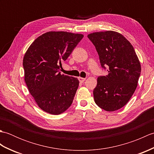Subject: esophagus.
Wrapping results in <instances>:
<instances>
[{
	"label": "esophagus",
	"mask_w": 154,
	"mask_h": 154,
	"mask_svg": "<svg viewBox=\"0 0 154 154\" xmlns=\"http://www.w3.org/2000/svg\"><path fill=\"white\" fill-rule=\"evenodd\" d=\"M86 80L85 78H83V77H79V81H80L81 83H83Z\"/></svg>",
	"instance_id": "obj_1"
}]
</instances>
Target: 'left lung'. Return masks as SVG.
<instances>
[{
  "instance_id": "left-lung-1",
  "label": "left lung",
  "mask_w": 154,
  "mask_h": 154,
  "mask_svg": "<svg viewBox=\"0 0 154 154\" xmlns=\"http://www.w3.org/2000/svg\"><path fill=\"white\" fill-rule=\"evenodd\" d=\"M87 37L95 46L101 66L108 75L97 78L93 90L94 102L106 111H115L126 105L138 85L141 65L132 44L114 31L97 32Z\"/></svg>"
}]
</instances>
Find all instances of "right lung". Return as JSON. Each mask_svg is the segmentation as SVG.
<instances>
[{
	"label": "right lung",
	"mask_w": 154,
	"mask_h": 154,
	"mask_svg": "<svg viewBox=\"0 0 154 154\" xmlns=\"http://www.w3.org/2000/svg\"><path fill=\"white\" fill-rule=\"evenodd\" d=\"M83 38L81 34L48 32L35 39L25 53L24 81L38 106L45 112L60 114L73 103L79 81L61 74L60 65Z\"/></svg>",
	"instance_id": "right-lung-1"
}]
</instances>
